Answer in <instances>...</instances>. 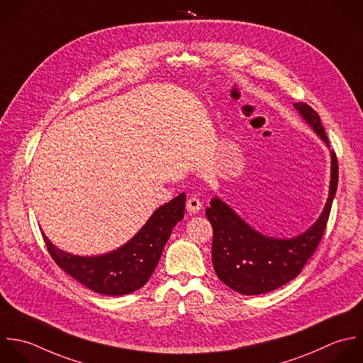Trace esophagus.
Returning a JSON list of instances; mask_svg holds the SVG:
<instances>
[{"instance_id":"34e87169","label":"esophagus","mask_w":363,"mask_h":363,"mask_svg":"<svg viewBox=\"0 0 363 363\" xmlns=\"http://www.w3.org/2000/svg\"><path fill=\"white\" fill-rule=\"evenodd\" d=\"M201 208H202V203H201V201L198 199V198H195V196H192V198H189L188 201H186V211L192 215V213H198L199 211H201Z\"/></svg>"}]
</instances>
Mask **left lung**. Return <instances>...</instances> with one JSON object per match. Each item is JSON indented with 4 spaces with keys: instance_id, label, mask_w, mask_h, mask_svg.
<instances>
[{
    "instance_id": "8db88e82",
    "label": "left lung",
    "mask_w": 363,
    "mask_h": 363,
    "mask_svg": "<svg viewBox=\"0 0 363 363\" xmlns=\"http://www.w3.org/2000/svg\"><path fill=\"white\" fill-rule=\"evenodd\" d=\"M296 110L330 148V141L318 113L306 103H294ZM338 186V161L331 151V181L327 203L320 218L306 232L287 239L266 236L242 219L226 202L215 196L206 208L213 228V269L229 289L259 296L296 279L323 239Z\"/></svg>"
}]
</instances>
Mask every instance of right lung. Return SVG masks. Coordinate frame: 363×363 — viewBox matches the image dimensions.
I'll return each instance as SVG.
<instances>
[{
  "mask_svg": "<svg viewBox=\"0 0 363 363\" xmlns=\"http://www.w3.org/2000/svg\"><path fill=\"white\" fill-rule=\"evenodd\" d=\"M182 192L160 206L145 225L123 246L99 256H77L56 247L42 232L55 263L89 290L104 296H124L141 289L152 276L174 226L184 219Z\"/></svg>",
  "mask_w": 363,
  "mask_h": 363,
  "instance_id": "obj_1",
  "label": "right lung"
}]
</instances>
